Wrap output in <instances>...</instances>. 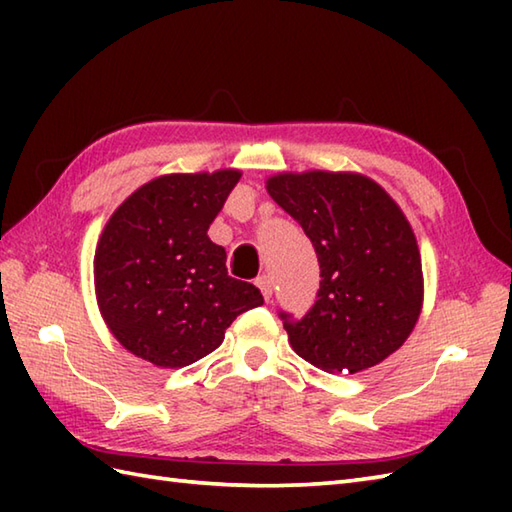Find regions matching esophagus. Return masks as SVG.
Here are the masks:
<instances>
[{
	"label": "esophagus",
	"mask_w": 512,
	"mask_h": 512,
	"mask_svg": "<svg viewBox=\"0 0 512 512\" xmlns=\"http://www.w3.org/2000/svg\"><path fill=\"white\" fill-rule=\"evenodd\" d=\"M255 284H257L259 290H262V295H264L266 301L273 299V279H270L268 275H262V277H257Z\"/></svg>",
	"instance_id": "1"
}]
</instances>
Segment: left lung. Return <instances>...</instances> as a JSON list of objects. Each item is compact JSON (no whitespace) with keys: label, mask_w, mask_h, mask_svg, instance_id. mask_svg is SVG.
Listing matches in <instances>:
<instances>
[{"label":"left lung","mask_w":512,"mask_h":512,"mask_svg":"<svg viewBox=\"0 0 512 512\" xmlns=\"http://www.w3.org/2000/svg\"><path fill=\"white\" fill-rule=\"evenodd\" d=\"M266 189L301 224L321 268L306 317L279 312L292 350L328 374L385 361L416 328L424 297L405 213L378 182L350 171L277 173Z\"/></svg>","instance_id":"left-lung-1"}]
</instances>
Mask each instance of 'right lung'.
<instances>
[{"instance_id": "right-lung-1", "label": "right lung", "mask_w": 512, "mask_h": 512, "mask_svg": "<svg viewBox=\"0 0 512 512\" xmlns=\"http://www.w3.org/2000/svg\"><path fill=\"white\" fill-rule=\"evenodd\" d=\"M242 171L169 173L149 180L107 220L94 253L101 317L125 350L156 367H187L222 345L239 314L264 303L233 279L213 244L215 215Z\"/></svg>"}]
</instances>
